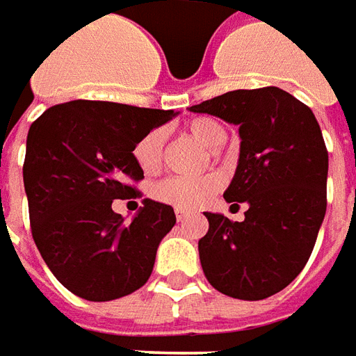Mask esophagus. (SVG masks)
<instances>
[{
    "label": "esophagus",
    "mask_w": 356,
    "mask_h": 356,
    "mask_svg": "<svg viewBox=\"0 0 356 356\" xmlns=\"http://www.w3.org/2000/svg\"><path fill=\"white\" fill-rule=\"evenodd\" d=\"M188 216H190V214H188V213H184V211H180V209H178V211H176V220H178V222H184V220H186V218H188Z\"/></svg>",
    "instance_id": "1"
}]
</instances>
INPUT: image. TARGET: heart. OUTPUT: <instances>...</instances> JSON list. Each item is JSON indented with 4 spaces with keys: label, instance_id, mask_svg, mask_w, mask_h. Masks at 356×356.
<instances>
[{
    "label": "heart",
    "instance_id": "b5f03b06",
    "mask_svg": "<svg viewBox=\"0 0 356 356\" xmlns=\"http://www.w3.org/2000/svg\"><path fill=\"white\" fill-rule=\"evenodd\" d=\"M188 132L203 143L209 149L216 151L226 142L224 128L213 118H193L188 122ZM134 161L145 174L157 172L165 157V136L161 130H151L142 136L134 145ZM222 180L216 174H207L199 178H182L170 176L165 178L153 188V195L166 205H172L180 211H195L207 205L211 199L220 191Z\"/></svg>",
    "mask_w": 356,
    "mask_h": 356
}]
</instances>
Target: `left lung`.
<instances>
[{
    "label": "left lung",
    "instance_id": "8db88e82",
    "mask_svg": "<svg viewBox=\"0 0 356 356\" xmlns=\"http://www.w3.org/2000/svg\"><path fill=\"white\" fill-rule=\"evenodd\" d=\"M190 111L239 126L238 168L224 199L249 205L243 222L205 213L203 272L220 293L266 299L303 270L326 214L327 151L318 120L274 86L234 90Z\"/></svg>",
    "mask_w": 356,
    "mask_h": 356
}]
</instances>
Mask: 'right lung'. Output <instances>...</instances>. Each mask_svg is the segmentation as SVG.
<instances>
[{"label": "right lung", "mask_w": 356, "mask_h": 356, "mask_svg": "<svg viewBox=\"0 0 356 356\" xmlns=\"http://www.w3.org/2000/svg\"><path fill=\"white\" fill-rule=\"evenodd\" d=\"M176 117L111 102L61 103L29 130L22 166L32 238L53 276L88 301H113L149 280L161 239L172 230L170 205L143 199L130 224L115 199L136 197L143 170L136 142Z\"/></svg>", "instance_id": "add662e5"}]
</instances>
